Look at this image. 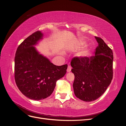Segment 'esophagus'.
I'll return each mask as SVG.
<instances>
[{
    "mask_svg": "<svg viewBox=\"0 0 126 126\" xmlns=\"http://www.w3.org/2000/svg\"><path fill=\"white\" fill-rule=\"evenodd\" d=\"M71 67L70 66H68V68H67V71L68 72H69L71 71Z\"/></svg>",
    "mask_w": 126,
    "mask_h": 126,
    "instance_id": "1",
    "label": "esophagus"
}]
</instances>
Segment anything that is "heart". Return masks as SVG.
<instances>
[{
  "label": "heart",
  "instance_id": "obj_1",
  "mask_svg": "<svg viewBox=\"0 0 126 126\" xmlns=\"http://www.w3.org/2000/svg\"><path fill=\"white\" fill-rule=\"evenodd\" d=\"M80 44L82 45H84L85 43H83V42H81V43H80ZM90 55H91V52H90V49L88 48H86L79 51L78 54V56L82 58H85L89 57Z\"/></svg>",
  "mask_w": 126,
  "mask_h": 126
}]
</instances>
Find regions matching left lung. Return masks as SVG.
Returning <instances> with one entry per match:
<instances>
[{
	"instance_id": "obj_1",
	"label": "left lung",
	"mask_w": 126,
	"mask_h": 126,
	"mask_svg": "<svg viewBox=\"0 0 126 126\" xmlns=\"http://www.w3.org/2000/svg\"><path fill=\"white\" fill-rule=\"evenodd\" d=\"M98 46L95 55L90 58L72 59L71 71L75 75V96L86 102L93 101L104 94L113 77V52L104 41L94 37Z\"/></svg>"
}]
</instances>
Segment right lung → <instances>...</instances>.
<instances>
[{"mask_svg": "<svg viewBox=\"0 0 126 126\" xmlns=\"http://www.w3.org/2000/svg\"><path fill=\"white\" fill-rule=\"evenodd\" d=\"M38 31L19 46L15 57V79L18 89L26 97L39 100L50 96L56 81L66 73L67 64L56 66L37 50L35 46L43 39Z\"/></svg>", "mask_w": 126, "mask_h": 126, "instance_id": "1", "label": "right lung"}]
</instances>
